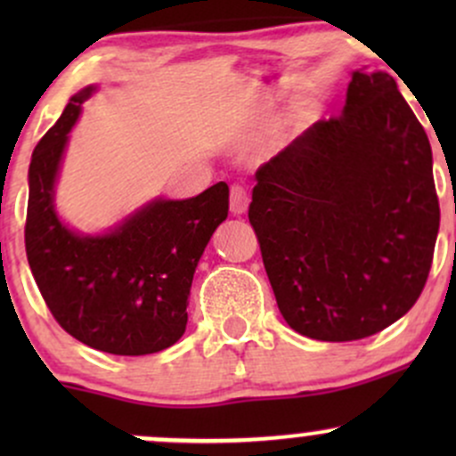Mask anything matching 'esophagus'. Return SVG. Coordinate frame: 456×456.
Returning <instances> with one entry per match:
<instances>
[{
  "mask_svg": "<svg viewBox=\"0 0 456 456\" xmlns=\"http://www.w3.org/2000/svg\"><path fill=\"white\" fill-rule=\"evenodd\" d=\"M248 191L242 184H233L232 191H229V208H232L233 214H242L248 208Z\"/></svg>",
  "mask_w": 456,
  "mask_h": 456,
  "instance_id": "obj_1",
  "label": "esophagus"
}]
</instances>
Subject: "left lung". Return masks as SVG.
<instances>
[{
	"instance_id": "8db88e82",
	"label": "left lung",
	"mask_w": 456,
	"mask_h": 456,
	"mask_svg": "<svg viewBox=\"0 0 456 456\" xmlns=\"http://www.w3.org/2000/svg\"><path fill=\"white\" fill-rule=\"evenodd\" d=\"M255 180L248 221L296 332L358 341L416 305L439 201L428 137L388 72H354L343 113L313 124Z\"/></svg>"
}]
</instances>
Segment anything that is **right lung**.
<instances>
[{"label": "right lung", "instance_id": "add662e5", "mask_svg": "<svg viewBox=\"0 0 456 456\" xmlns=\"http://www.w3.org/2000/svg\"><path fill=\"white\" fill-rule=\"evenodd\" d=\"M92 87L70 98L31 154L25 253L55 322L87 347L145 355L184 334L192 274L214 229L227 218L218 182L184 201L150 203L107 235L68 232L53 210V184L68 133Z\"/></svg>", "mask_w": 456, "mask_h": 456}]
</instances>
